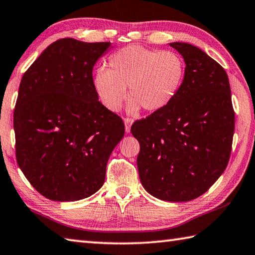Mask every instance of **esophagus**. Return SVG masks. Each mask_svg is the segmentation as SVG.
<instances>
[{"instance_id":"obj_1","label":"esophagus","mask_w":255,"mask_h":255,"mask_svg":"<svg viewBox=\"0 0 255 255\" xmlns=\"http://www.w3.org/2000/svg\"><path fill=\"white\" fill-rule=\"evenodd\" d=\"M124 123H125V129H126V132L129 133L130 132V127L133 123V120L131 118H125Z\"/></svg>"}]
</instances>
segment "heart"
<instances>
[{
	"mask_svg": "<svg viewBox=\"0 0 255 255\" xmlns=\"http://www.w3.org/2000/svg\"><path fill=\"white\" fill-rule=\"evenodd\" d=\"M185 62L174 51L128 45L110 55L108 70L97 69L92 86L106 108L117 112L127 96L128 112H158L172 103L182 87Z\"/></svg>",
	"mask_w": 255,
	"mask_h": 255,
	"instance_id": "b5f03b06",
	"label": "heart"
}]
</instances>
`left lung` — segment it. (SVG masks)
Returning <instances> with one entry per match:
<instances>
[{
    "mask_svg": "<svg viewBox=\"0 0 255 255\" xmlns=\"http://www.w3.org/2000/svg\"><path fill=\"white\" fill-rule=\"evenodd\" d=\"M182 54L185 77L167 107L132 124L139 141L141 185L156 198L188 202L208 191L228 166L235 114L229 77L204 51L169 43Z\"/></svg>",
    "mask_w": 255,
    "mask_h": 255,
    "instance_id": "obj_1",
    "label": "left lung"
}]
</instances>
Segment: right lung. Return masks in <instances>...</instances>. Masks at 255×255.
Here are the masks:
<instances>
[{"label":"right lung","instance_id":"add662e5","mask_svg":"<svg viewBox=\"0 0 255 255\" xmlns=\"http://www.w3.org/2000/svg\"><path fill=\"white\" fill-rule=\"evenodd\" d=\"M110 45L60 39L22 77L13 116L16 161L51 201H79L100 189L125 135L123 119L92 86V69Z\"/></svg>","mask_w":255,"mask_h":255}]
</instances>
